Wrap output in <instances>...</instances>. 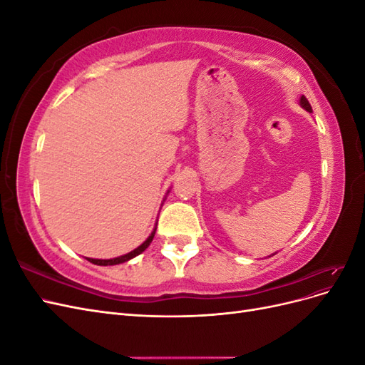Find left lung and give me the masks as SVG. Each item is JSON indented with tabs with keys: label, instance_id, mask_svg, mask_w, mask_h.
<instances>
[{
	"label": "left lung",
	"instance_id": "1",
	"mask_svg": "<svg viewBox=\"0 0 365 365\" xmlns=\"http://www.w3.org/2000/svg\"><path fill=\"white\" fill-rule=\"evenodd\" d=\"M300 105L306 109V111H309V113H312V106H311V103L307 102V98L304 97V96H302L300 97Z\"/></svg>",
	"mask_w": 365,
	"mask_h": 365
}]
</instances>
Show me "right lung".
I'll list each match as a JSON object with an SVG mask.
<instances>
[{"label":"right lung","mask_w":365,"mask_h":365,"mask_svg":"<svg viewBox=\"0 0 365 365\" xmlns=\"http://www.w3.org/2000/svg\"><path fill=\"white\" fill-rule=\"evenodd\" d=\"M155 231H157V227L153 228V231L150 233V236L143 242V244L138 247V248H135L134 251H130V252H128V254H125V256H120V257H115V259H90L88 257L86 260L88 262H91V263H94V264H101V267H108V264H118V263H125V262H128V260H130L132 257H135V256H138V254H141L143 251H145L149 245H150V242H152V239H153V236H155Z\"/></svg>","instance_id":"1"}]
</instances>
